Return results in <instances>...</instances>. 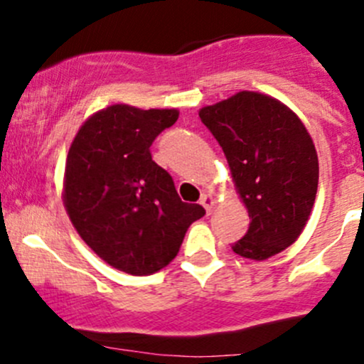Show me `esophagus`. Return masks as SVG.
<instances>
[{"instance_id": "1", "label": "esophagus", "mask_w": 364, "mask_h": 364, "mask_svg": "<svg viewBox=\"0 0 364 364\" xmlns=\"http://www.w3.org/2000/svg\"><path fill=\"white\" fill-rule=\"evenodd\" d=\"M200 204L204 205L205 211H208V215H211L213 208H215V204H216V197L213 196V193H204V196L200 197Z\"/></svg>"}]
</instances>
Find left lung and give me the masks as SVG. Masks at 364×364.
<instances>
[{"label":"left lung","instance_id":"left-lung-1","mask_svg":"<svg viewBox=\"0 0 364 364\" xmlns=\"http://www.w3.org/2000/svg\"><path fill=\"white\" fill-rule=\"evenodd\" d=\"M200 121L225 153L232 181L252 218L237 255L266 260L303 232L318 185V159L296 112L257 91L205 105Z\"/></svg>","mask_w":364,"mask_h":364}]
</instances>
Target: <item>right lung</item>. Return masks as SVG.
Masks as SVG:
<instances>
[{
	"mask_svg": "<svg viewBox=\"0 0 364 364\" xmlns=\"http://www.w3.org/2000/svg\"><path fill=\"white\" fill-rule=\"evenodd\" d=\"M178 109L109 105L79 128L70 144L63 204L84 243L102 260L134 277L167 266L186 230L205 215L179 199L171 174L149 153Z\"/></svg>",
	"mask_w": 364,
	"mask_h": 364,
	"instance_id": "add662e5",
	"label": "right lung"
}]
</instances>
